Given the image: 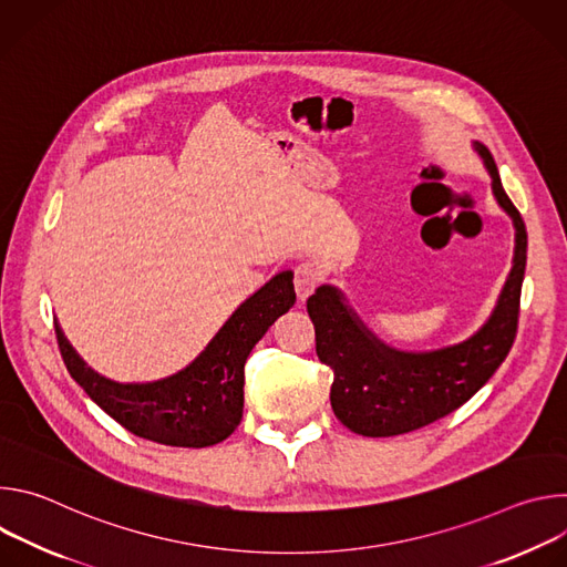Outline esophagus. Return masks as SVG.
I'll use <instances>...</instances> for the list:
<instances>
[{
    "label": "esophagus",
    "mask_w": 567,
    "mask_h": 567,
    "mask_svg": "<svg viewBox=\"0 0 567 567\" xmlns=\"http://www.w3.org/2000/svg\"><path fill=\"white\" fill-rule=\"evenodd\" d=\"M320 282H322V271L313 262H300L293 269V285H296L298 300L305 302Z\"/></svg>",
    "instance_id": "obj_1"
}]
</instances>
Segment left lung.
<instances>
[{
	"label": "left lung",
	"instance_id": "obj_1",
	"mask_svg": "<svg viewBox=\"0 0 567 567\" xmlns=\"http://www.w3.org/2000/svg\"><path fill=\"white\" fill-rule=\"evenodd\" d=\"M484 158L498 204L516 226L514 267L492 318L468 341L411 354L377 341L352 313L334 287H318L307 298L320 363L334 370L332 411L343 426L365 437L411 433L446 417L466 403L507 359L520 313V287L527 262V230L507 197L492 152L475 143Z\"/></svg>",
	"mask_w": 567,
	"mask_h": 567
}]
</instances>
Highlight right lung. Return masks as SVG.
Listing matches in <instances>:
<instances>
[{"label":"right lung","instance_id":"add662e5","mask_svg":"<svg viewBox=\"0 0 567 567\" xmlns=\"http://www.w3.org/2000/svg\"><path fill=\"white\" fill-rule=\"evenodd\" d=\"M293 302V274L282 271L235 309L186 370L145 385H121L99 377L80 361L60 328L55 337L69 374L125 431L156 444L204 449L226 440L241 422L245 363L274 320Z\"/></svg>","mask_w":567,"mask_h":567}]
</instances>
